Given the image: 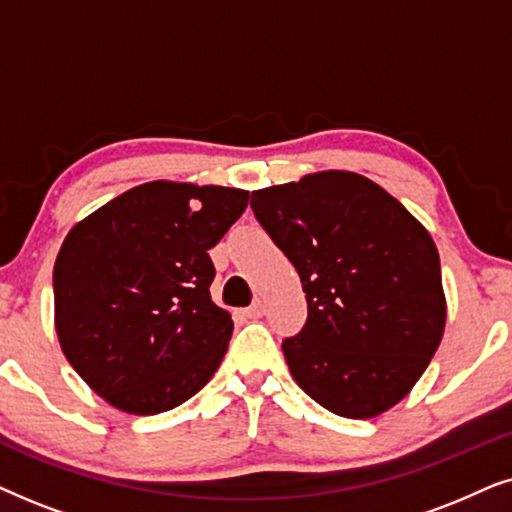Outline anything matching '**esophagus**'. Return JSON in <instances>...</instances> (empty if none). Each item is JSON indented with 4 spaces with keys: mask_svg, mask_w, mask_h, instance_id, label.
Segmentation results:
<instances>
[{
    "mask_svg": "<svg viewBox=\"0 0 512 512\" xmlns=\"http://www.w3.org/2000/svg\"><path fill=\"white\" fill-rule=\"evenodd\" d=\"M244 314H247L249 319H261L263 314H265V305L261 303V300H256L254 305H251V307H247V310H244Z\"/></svg>",
    "mask_w": 512,
    "mask_h": 512,
    "instance_id": "obj_1",
    "label": "esophagus"
}]
</instances>
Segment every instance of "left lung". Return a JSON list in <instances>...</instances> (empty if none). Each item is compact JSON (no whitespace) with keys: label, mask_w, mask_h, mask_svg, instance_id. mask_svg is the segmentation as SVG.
I'll return each mask as SVG.
<instances>
[{"label":"left lung","mask_w":512,"mask_h":512,"mask_svg":"<svg viewBox=\"0 0 512 512\" xmlns=\"http://www.w3.org/2000/svg\"><path fill=\"white\" fill-rule=\"evenodd\" d=\"M251 209L303 282L307 321L282 342L298 387L349 419L394 408L445 333L429 230L382 186L345 170L261 188Z\"/></svg>","instance_id":"left-lung-1"}]
</instances>
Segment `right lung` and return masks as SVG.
<instances>
[{
    "mask_svg": "<svg viewBox=\"0 0 512 512\" xmlns=\"http://www.w3.org/2000/svg\"><path fill=\"white\" fill-rule=\"evenodd\" d=\"M249 191L149 181L76 223L53 268L55 333L81 380L116 410L158 415L221 366L233 319L214 305L207 251Z\"/></svg>",
    "mask_w": 512,
    "mask_h": 512,
    "instance_id": "add662e5",
    "label": "right lung"
}]
</instances>
